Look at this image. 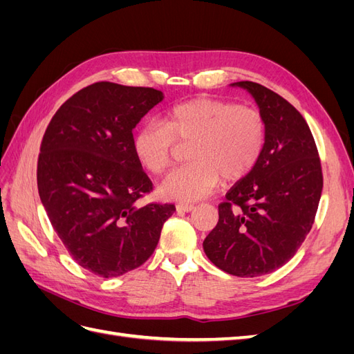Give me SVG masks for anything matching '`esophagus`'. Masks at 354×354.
Returning a JSON list of instances; mask_svg holds the SVG:
<instances>
[{
  "instance_id": "esophagus-1",
  "label": "esophagus",
  "mask_w": 354,
  "mask_h": 354,
  "mask_svg": "<svg viewBox=\"0 0 354 354\" xmlns=\"http://www.w3.org/2000/svg\"><path fill=\"white\" fill-rule=\"evenodd\" d=\"M176 208L178 212H189L195 209V205H192V203H177Z\"/></svg>"
}]
</instances>
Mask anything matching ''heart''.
Returning <instances> with one entry per match:
<instances>
[{"instance_id": "b5f03b06", "label": "heart", "mask_w": 354, "mask_h": 354, "mask_svg": "<svg viewBox=\"0 0 354 354\" xmlns=\"http://www.w3.org/2000/svg\"><path fill=\"white\" fill-rule=\"evenodd\" d=\"M177 143H190V162L174 169L159 192L168 199L198 201L216 189L220 177L233 183L251 173L266 145V122L250 106L195 97L171 106L160 122H145L134 133L133 151L159 176L171 165Z\"/></svg>"}]
</instances>
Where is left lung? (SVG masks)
<instances>
[{"mask_svg":"<svg viewBox=\"0 0 354 354\" xmlns=\"http://www.w3.org/2000/svg\"><path fill=\"white\" fill-rule=\"evenodd\" d=\"M246 88L260 106L266 145L259 162L218 205V223L203 241L214 266L233 276L272 273L292 259L312 229L324 187L312 131L294 106L252 81Z\"/></svg>","mask_w":354,"mask_h":354,"instance_id":"1","label":"left lung"}]
</instances>
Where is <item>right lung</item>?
<instances>
[{"label":"right lung","mask_w":354,"mask_h":354,"mask_svg":"<svg viewBox=\"0 0 354 354\" xmlns=\"http://www.w3.org/2000/svg\"><path fill=\"white\" fill-rule=\"evenodd\" d=\"M164 99L151 87L94 82L63 103L42 137L37 183L53 229L85 270L116 277L147 261L174 203L153 190L133 151V128Z\"/></svg>","instance_id":"obj_1"}]
</instances>
